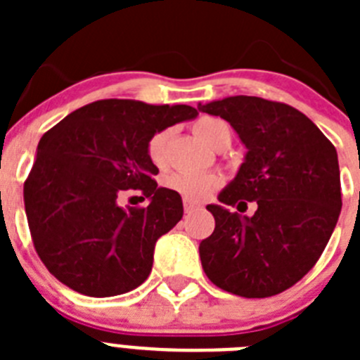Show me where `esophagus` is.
Segmentation results:
<instances>
[{
    "label": "esophagus",
    "instance_id": "1",
    "mask_svg": "<svg viewBox=\"0 0 360 360\" xmlns=\"http://www.w3.org/2000/svg\"><path fill=\"white\" fill-rule=\"evenodd\" d=\"M196 209H200V203L191 202V200H184V211L193 212V211H196Z\"/></svg>",
    "mask_w": 360,
    "mask_h": 360
}]
</instances>
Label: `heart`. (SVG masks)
<instances>
[{
	"label": "heart",
	"mask_w": 360,
	"mask_h": 360,
	"mask_svg": "<svg viewBox=\"0 0 360 360\" xmlns=\"http://www.w3.org/2000/svg\"><path fill=\"white\" fill-rule=\"evenodd\" d=\"M193 131L211 148L219 149L225 142L231 144V129L221 119L216 117H200L193 124ZM167 139L169 133L165 129H160L148 141L146 146V155L149 162L158 167L165 164V148H167ZM165 187L169 191H174L176 195L182 196L184 200L191 202H203L221 186V178L216 173H173L164 180Z\"/></svg>",
	"instance_id": "1"
}]
</instances>
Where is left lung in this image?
<instances>
[{
    "mask_svg": "<svg viewBox=\"0 0 360 360\" xmlns=\"http://www.w3.org/2000/svg\"><path fill=\"white\" fill-rule=\"evenodd\" d=\"M198 110L227 120L247 148L221 205H207L216 225L200 243L203 272L241 297L281 294L316 265L341 214L335 148L285 103L236 95ZM247 201L258 203L250 219L224 209Z\"/></svg>",
    "mask_w": 360,
    "mask_h": 360,
    "instance_id": "left-lung-1",
    "label": "left lung"
}]
</instances>
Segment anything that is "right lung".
I'll return each instance as SVG.
<instances>
[{
	"mask_svg": "<svg viewBox=\"0 0 360 360\" xmlns=\"http://www.w3.org/2000/svg\"><path fill=\"white\" fill-rule=\"evenodd\" d=\"M196 115L186 104L104 98L41 136L23 198L34 249L50 274L91 297L124 294L148 279L155 243L182 219L184 205L155 182L158 167L146 146ZM128 188L141 190L150 205L120 208Z\"/></svg>",
	"mask_w": 360,
	"mask_h": 360,
	"instance_id": "right-lung-1",
	"label": "right lung"
}]
</instances>
